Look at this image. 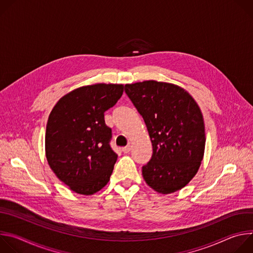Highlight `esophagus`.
Listing matches in <instances>:
<instances>
[{
  "label": "esophagus",
  "mask_w": 253,
  "mask_h": 253,
  "mask_svg": "<svg viewBox=\"0 0 253 253\" xmlns=\"http://www.w3.org/2000/svg\"><path fill=\"white\" fill-rule=\"evenodd\" d=\"M130 150H131V146H130V145H129V146H126V147H124V148H122V151H123L124 153H129Z\"/></svg>",
  "instance_id": "1"
}]
</instances>
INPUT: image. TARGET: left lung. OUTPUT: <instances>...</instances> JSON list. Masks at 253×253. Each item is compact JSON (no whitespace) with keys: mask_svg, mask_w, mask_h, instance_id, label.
<instances>
[{"mask_svg":"<svg viewBox=\"0 0 253 253\" xmlns=\"http://www.w3.org/2000/svg\"><path fill=\"white\" fill-rule=\"evenodd\" d=\"M125 92L152 143V157L142 167L144 180L160 194L182 189L204 156L205 129L198 104L182 87L155 80L126 84Z\"/></svg>","mask_w":253,"mask_h":253,"instance_id":"obj_1","label":"left lung"}]
</instances>
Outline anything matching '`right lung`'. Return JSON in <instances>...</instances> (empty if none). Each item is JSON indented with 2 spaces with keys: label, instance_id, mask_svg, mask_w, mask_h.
<instances>
[{
  "label": "right lung",
  "instance_id": "right-lung-1",
  "mask_svg": "<svg viewBox=\"0 0 253 253\" xmlns=\"http://www.w3.org/2000/svg\"><path fill=\"white\" fill-rule=\"evenodd\" d=\"M124 85L96 83L64 95L52 109L45 152L55 175L72 191L92 195L109 182L118 155L104 112L116 104Z\"/></svg>",
  "mask_w": 253,
  "mask_h": 253
}]
</instances>
